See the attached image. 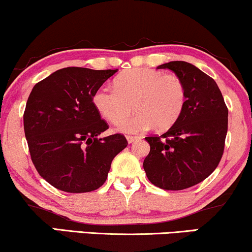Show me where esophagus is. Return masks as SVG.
Returning a JSON list of instances; mask_svg holds the SVG:
<instances>
[{"mask_svg":"<svg viewBox=\"0 0 252 252\" xmlns=\"http://www.w3.org/2000/svg\"><path fill=\"white\" fill-rule=\"evenodd\" d=\"M126 139H127V141H128V143H133L134 141H136V140H138L139 138H138V136H132V135H127V136H126Z\"/></svg>","mask_w":252,"mask_h":252,"instance_id":"obj_1","label":"esophagus"}]
</instances>
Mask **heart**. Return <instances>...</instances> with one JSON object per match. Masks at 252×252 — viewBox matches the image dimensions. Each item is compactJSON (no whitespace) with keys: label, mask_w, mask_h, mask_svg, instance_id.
I'll list each match as a JSON object with an SVG mask.
<instances>
[{"label":"heart","mask_w":252,"mask_h":252,"mask_svg":"<svg viewBox=\"0 0 252 252\" xmlns=\"http://www.w3.org/2000/svg\"><path fill=\"white\" fill-rule=\"evenodd\" d=\"M114 86L94 91V106L107 122L124 133H142L156 125L158 130L171 127L182 116L186 104V88L175 74L150 68H135L114 80ZM138 111L124 119L132 107Z\"/></svg>","instance_id":"heart-1"}]
</instances>
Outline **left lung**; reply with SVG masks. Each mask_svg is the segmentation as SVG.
<instances>
[{"mask_svg":"<svg viewBox=\"0 0 252 252\" xmlns=\"http://www.w3.org/2000/svg\"><path fill=\"white\" fill-rule=\"evenodd\" d=\"M168 68L183 80L186 104L182 116L162 135L147 136L150 152L143 161L147 177L163 190H184L204 181L223 155L228 109L211 76L185 61Z\"/></svg>","mask_w":252,"mask_h":252,"instance_id":"1","label":"left lung"}]
</instances>
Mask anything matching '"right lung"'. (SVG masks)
I'll return each mask as SVG.
<instances>
[{"mask_svg":"<svg viewBox=\"0 0 252 252\" xmlns=\"http://www.w3.org/2000/svg\"><path fill=\"white\" fill-rule=\"evenodd\" d=\"M117 69L67 67L32 89L24 132L38 174L58 190L91 192L107 178L111 162L127 147L123 134L97 136L109 128L94 106V91Z\"/></svg>","mask_w":252,"mask_h":252,"instance_id":"right-lung-1","label":"right lung"}]
</instances>
